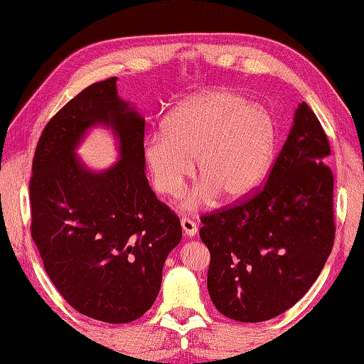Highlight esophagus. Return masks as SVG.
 Returning a JSON list of instances; mask_svg holds the SVG:
<instances>
[{
	"instance_id": "34e87169",
	"label": "esophagus",
	"mask_w": 364,
	"mask_h": 364,
	"mask_svg": "<svg viewBox=\"0 0 364 364\" xmlns=\"http://www.w3.org/2000/svg\"><path fill=\"white\" fill-rule=\"evenodd\" d=\"M181 228L184 231V235H186L188 237L196 236L197 231H198L197 223L192 220V219H189V218H181Z\"/></svg>"
}]
</instances>
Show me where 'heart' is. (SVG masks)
Returning a JSON list of instances; mask_svg holds the SVG:
<instances>
[{"label":"heart","instance_id":"obj_1","mask_svg":"<svg viewBox=\"0 0 364 364\" xmlns=\"http://www.w3.org/2000/svg\"><path fill=\"white\" fill-rule=\"evenodd\" d=\"M275 129L266 109L231 90H213L191 98L168 115L164 133L144 142V161L154 191L176 197L192 175L200 178L184 200L197 210L219 196L237 202L266 175L274 156Z\"/></svg>","mask_w":364,"mask_h":364}]
</instances>
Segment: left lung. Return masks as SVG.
Wrapping results in <instances>:
<instances>
[{
	"label": "left lung",
	"instance_id": "8db88e82",
	"mask_svg": "<svg viewBox=\"0 0 364 364\" xmlns=\"http://www.w3.org/2000/svg\"><path fill=\"white\" fill-rule=\"evenodd\" d=\"M330 153L321 122L301 102L264 186L200 218L211 255L208 291L223 316L272 319L319 277L336 231Z\"/></svg>",
	"mask_w": 364,
	"mask_h": 364
}]
</instances>
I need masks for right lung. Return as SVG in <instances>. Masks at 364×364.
Wrapping results in <instances>:
<instances>
[{
	"instance_id": "add662e5",
	"label": "right lung",
	"mask_w": 364,
	"mask_h": 364,
	"mask_svg": "<svg viewBox=\"0 0 364 364\" xmlns=\"http://www.w3.org/2000/svg\"><path fill=\"white\" fill-rule=\"evenodd\" d=\"M117 78L90 84L46 123L29 181L31 236L67 304L87 318L127 323L156 299L181 223L145 176V120L122 102ZM112 126L121 159L94 174L74 156L85 129Z\"/></svg>"
}]
</instances>
